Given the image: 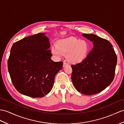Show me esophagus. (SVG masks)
I'll return each instance as SVG.
<instances>
[{
    "instance_id": "esophagus-1",
    "label": "esophagus",
    "mask_w": 124,
    "mask_h": 124,
    "mask_svg": "<svg viewBox=\"0 0 124 124\" xmlns=\"http://www.w3.org/2000/svg\"><path fill=\"white\" fill-rule=\"evenodd\" d=\"M68 63L66 62V60H64V63H63V67H65L66 66L68 65Z\"/></svg>"
}]
</instances>
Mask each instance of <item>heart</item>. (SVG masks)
<instances>
[{
	"instance_id": "heart-1",
	"label": "heart",
	"mask_w": 124,
	"mask_h": 124,
	"mask_svg": "<svg viewBox=\"0 0 124 124\" xmlns=\"http://www.w3.org/2000/svg\"><path fill=\"white\" fill-rule=\"evenodd\" d=\"M50 52L58 58L62 55H66L69 62L77 64L87 58L90 52V46L85 40L70 37L57 41L56 46L51 48Z\"/></svg>"
}]
</instances>
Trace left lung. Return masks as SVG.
Masks as SVG:
<instances>
[{
	"mask_svg": "<svg viewBox=\"0 0 124 124\" xmlns=\"http://www.w3.org/2000/svg\"><path fill=\"white\" fill-rule=\"evenodd\" d=\"M82 35L93 42V47L84 61L71 65V80L77 91L92 95L102 91L113 81L117 58L108 40L93 34Z\"/></svg>",
	"mask_w": 124,
	"mask_h": 124,
	"instance_id": "left-lung-1",
	"label": "left lung"
}]
</instances>
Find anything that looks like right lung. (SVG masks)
<instances>
[{
	"instance_id": "right-lung-1",
	"label": "right lung",
	"mask_w": 124,
	"mask_h": 124,
	"mask_svg": "<svg viewBox=\"0 0 124 124\" xmlns=\"http://www.w3.org/2000/svg\"><path fill=\"white\" fill-rule=\"evenodd\" d=\"M49 39L38 33L16 41L12 46L8 69L15 88L32 98L43 97L52 90L62 62L51 59Z\"/></svg>"
}]
</instances>
